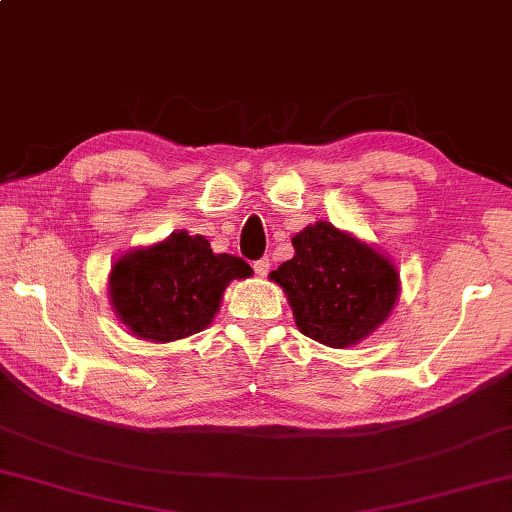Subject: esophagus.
<instances>
[{"mask_svg": "<svg viewBox=\"0 0 512 512\" xmlns=\"http://www.w3.org/2000/svg\"><path fill=\"white\" fill-rule=\"evenodd\" d=\"M269 267H272V263H269V258H260V260H256V263H254V272L258 276H265L269 272Z\"/></svg>", "mask_w": 512, "mask_h": 512, "instance_id": "1", "label": "esophagus"}]
</instances>
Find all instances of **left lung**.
<instances>
[{
	"instance_id": "1",
	"label": "left lung",
	"mask_w": 512,
	"mask_h": 512,
	"mask_svg": "<svg viewBox=\"0 0 512 512\" xmlns=\"http://www.w3.org/2000/svg\"><path fill=\"white\" fill-rule=\"evenodd\" d=\"M294 258L269 278L283 287L296 327L327 347H350L390 316L399 272L388 258L327 220L292 238Z\"/></svg>"
}]
</instances>
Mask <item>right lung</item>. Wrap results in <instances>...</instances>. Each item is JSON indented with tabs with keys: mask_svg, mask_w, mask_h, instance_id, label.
Here are the masks:
<instances>
[{
	"mask_svg": "<svg viewBox=\"0 0 512 512\" xmlns=\"http://www.w3.org/2000/svg\"><path fill=\"white\" fill-rule=\"evenodd\" d=\"M247 276L252 267L243 258L214 254L207 238L173 231L160 243L115 260L109 298L133 336L169 343L205 330L227 285Z\"/></svg>",
	"mask_w": 512,
	"mask_h": 512,
	"instance_id": "add662e5",
	"label": "right lung"
}]
</instances>
